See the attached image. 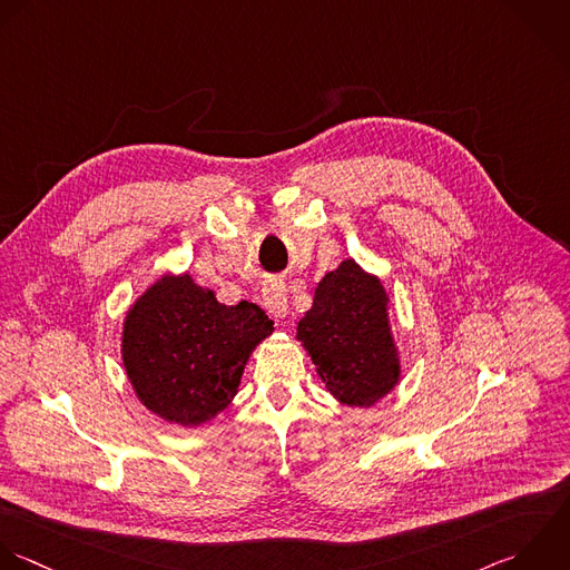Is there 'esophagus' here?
I'll return each instance as SVG.
<instances>
[{"label": "esophagus", "instance_id": "34e87169", "mask_svg": "<svg viewBox=\"0 0 570 570\" xmlns=\"http://www.w3.org/2000/svg\"><path fill=\"white\" fill-rule=\"evenodd\" d=\"M264 297V308H266V313L268 315H273V317H277V320H282V317H286L288 315V295H286V288H284V284H279V282H271V284H266V288H264V293H262Z\"/></svg>", "mask_w": 570, "mask_h": 570}]
</instances>
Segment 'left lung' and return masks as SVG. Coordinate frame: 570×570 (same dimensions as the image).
<instances>
[{"instance_id": "8db88e82", "label": "left lung", "mask_w": 570, "mask_h": 570, "mask_svg": "<svg viewBox=\"0 0 570 570\" xmlns=\"http://www.w3.org/2000/svg\"><path fill=\"white\" fill-rule=\"evenodd\" d=\"M295 340L340 404L371 409L402 380L391 297L382 279L355 259H344L320 279Z\"/></svg>"}]
</instances>
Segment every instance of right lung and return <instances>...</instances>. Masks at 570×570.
Here are the masks:
<instances>
[{
  "instance_id": "add662e5",
  "label": "right lung",
  "mask_w": 570,
  "mask_h": 570,
  "mask_svg": "<svg viewBox=\"0 0 570 570\" xmlns=\"http://www.w3.org/2000/svg\"><path fill=\"white\" fill-rule=\"evenodd\" d=\"M273 331L259 306H226L188 273H164L126 311L121 364L153 415L195 429L233 402L248 357Z\"/></svg>"
}]
</instances>
